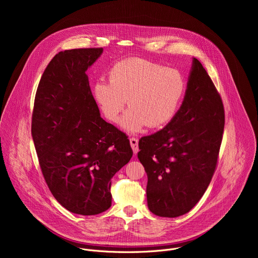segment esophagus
<instances>
[{"mask_svg":"<svg viewBox=\"0 0 258 258\" xmlns=\"http://www.w3.org/2000/svg\"><path fill=\"white\" fill-rule=\"evenodd\" d=\"M130 144H131V147H132V149H133V152H134V154H137L138 152H139V141H138V139H136V138H131L130 139Z\"/></svg>","mask_w":258,"mask_h":258,"instance_id":"34e87169","label":"esophagus"}]
</instances>
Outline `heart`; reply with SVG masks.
<instances>
[{
    "label": "heart",
    "mask_w": 258,
    "mask_h": 258,
    "mask_svg": "<svg viewBox=\"0 0 258 258\" xmlns=\"http://www.w3.org/2000/svg\"><path fill=\"white\" fill-rule=\"evenodd\" d=\"M186 91L180 73L142 58H128L114 64L109 82L99 80L93 88L94 99L104 116L116 122L126 100L128 109L120 126L135 134L146 125L163 126L175 115Z\"/></svg>",
    "instance_id": "1"
}]
</instances>
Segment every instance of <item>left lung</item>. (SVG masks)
Returning a JSON list of instances; mask_svg holds the SVG:
<instances>
[{
    "label": "left lung",
    "instance_id": "left-lung-1",
    "mask_svg": "<svg viewBox=\"0 0 258 258\" xmlns=\"http://www.w3.org/2000/svg\"><path fill=\"white\" fill-rule=\"evenodd\" d=\"M225 127L222 99L193 58L182 103L159 132L141 138L138 158L148 176L147 203L162 217L189 212L212 178Z\"/></svg>",
    "mask_w": 258,
    "mask_h": 258
}]
</instances>
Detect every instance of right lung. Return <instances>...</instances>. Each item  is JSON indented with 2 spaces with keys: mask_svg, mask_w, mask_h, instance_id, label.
I'll return each mask as SVG.
<instances>
[{
  "mask_svg": "<svg viewBox=\"0 0 258 258\" xmlns=\"http://www.w3.org/2000/svg\"><path fill=\"white\" fill-rule=\"evenodd\" d=\"M102 48L59 52L36 90L31 134L47 185L67 210L95 215L111 206V178L133 156L125 134L100 115L86 71Z\"/></svg>",
  "mask_w": 258,
  "mask_h": 258,
  "instance_id": "1",
  "label": "right lung"
}]
</instances>
